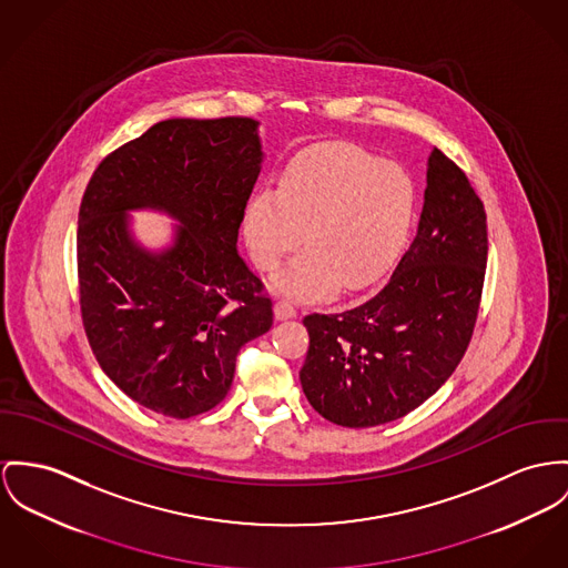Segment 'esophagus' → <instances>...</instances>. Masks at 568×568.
Here are the masks:
<instances>
[{"label":"esophagus","mask_w":568,"mask_h":568,"mask_svg":"<svg viewBox=\"0 0 568 568\" xmlns=\"http://www.w3.org/2000/svg\"><path fill=\"white\" fill-rule=\"evenodd\" d=\"M274 317L276 320H292V317H296V308H294L292 303H287V301H278L274 305Z\"/></svg>","instance_id":"obj_1"}]
</instances>
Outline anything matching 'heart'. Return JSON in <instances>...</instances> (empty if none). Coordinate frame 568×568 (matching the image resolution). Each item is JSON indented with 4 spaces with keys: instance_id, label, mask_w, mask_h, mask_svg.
Here are the masks:
<instances>
[{
    "instance_id": "obj_1",
    "label": "heart",
    "mask_w": 568,
    "mask_h": 568,
    "mask_svg": "<svg viewBox=\"0 0 568 568\" xmlns=\"http://www.w3.org/2000/svg\"><path fill=\"white\" fill-rule=\"evenodd\" d=\"M413 175L348 142H324L294 158L278 187H260L242 216L251 260L278 267L301 242L306 248L270 285L294 301H324L381 281L406 246L415 212Z\"/></svg>"
}]
</instances>
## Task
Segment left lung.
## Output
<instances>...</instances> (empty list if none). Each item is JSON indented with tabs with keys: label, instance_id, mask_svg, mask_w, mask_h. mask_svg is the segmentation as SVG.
<instances>
[{
	"label": "left lung",
	"instance_id": "1",
	"mask_svg": "<svg viewBox=\"0 0 568 568\" xmlns=\"http://www.w3.org/2000/svg\"><path fill=\"white\" fill-rule=\"evenodd\" d=\"M486 255L480 196L435 146L417 233L387 285L363 305L303 320L308 404L337 426L369 428L435 395L471 342Z\"/></svg>",
	"mask_w": 568,
	"mask_h": 568
}]
</instances>
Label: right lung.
<instances>
[{
	"mask_svg": "<svg viewBox=\"0 0 568 568\" xmlns=\"http://www.w3.org/2000/svg\"><path fill=\"white\" fill-rule=\"evenodd\" d=\"M260 123L169 119L110 153L78 226L80 306L108 378L140 406L187 419L224 399L242 346L272 326V301L237 255L262 171ZM164 211L171 247L144 250L129 212Z\"/></svg>",
	"mask_w": 568,
	"mask_h": 568,
	"instance_id": "1",
	"label": "right lung"
}]
</instances>
